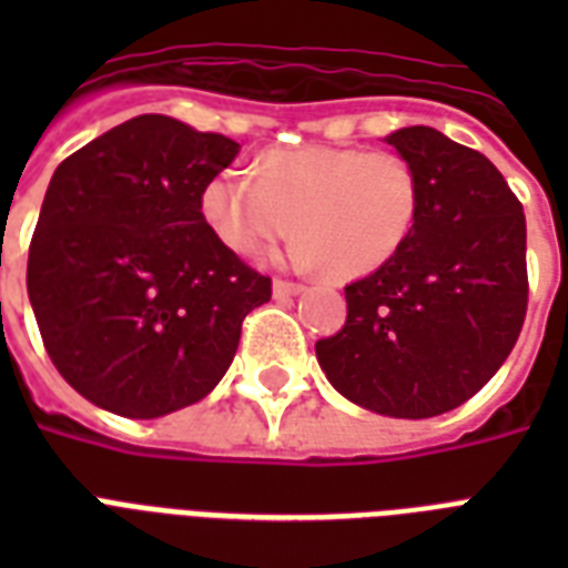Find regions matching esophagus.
<instances>
[{
    "mask_svg": "<svg viewBox=\"0 0 568 568\" xmlns=\"http://www.w3.org/2000/svg\"><path fill=\"white\" fill-rule=\"evenodd\" d=\"M303 285L301 283H288V280H274V297H294V294H301Z\"/></svg>",
    "mask_w": 568,
    "mask_h": 568,
    "instance_id": "34e87169",
    "label": "esophagus"
}]
</instances>
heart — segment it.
I'll use <instances>...</instances> for the list:
<instances>
[{
  "mask_svg": "<svg viewBox=\"0 0 568 568\" xmlns=\"http://www.w3.org/2000/svg\"><path fill=\"white\" fill-rule=\"evenodd\" d=\"M422 212V180L404 155L359 146H294L265 153L253 176L214 173L200 214L235 256H265L292 232L297 265L356 280L392 262Z\"/></svg>",
  "mask_w": 568,
  "mask_h": 568,
  "instance_id": "heart-1",
  "label": "heart"
}]
</instances>
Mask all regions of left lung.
<instances>
[{
  "mask_svg": "<svg viewBox=\"0 0 568 568\" xmlns=\"http://www.w3.org/2000/svg\"><path fill=\"white\" fill-rule=\"evenodd\" d=\"M386 144L418 173L422 212L392 262L345 285V327L315 354L347 400L433 418L477 395L519 338L525 212L484 153L436 129H397Z\"/></svg>",
  "mask_w": 568,
  "mask_h": 568,
  "instance_id": "left-lung-1",
  "label": "left lung"
}]
</instances>
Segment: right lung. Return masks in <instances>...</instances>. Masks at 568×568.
Masks as SVG:
<instances>
[{
  "instance_id": "right-lung-1",
  "label": "right lung",
  "mask_w": 568,
  "mask_h": 568,
  "mask_svg": "<svg viewBox=\"0 0 568 568\" xmlns=\"http://www.w3.org/2000/svg\"><path fill=\"white\" fill-rule=\"evenodd\" d=\"M241 146L141 114L67 155L29 247V301L58 374L91 404L159 418L203 400L271 276L214 239L200 194Z\"/></svg>"
}]
</instances>
